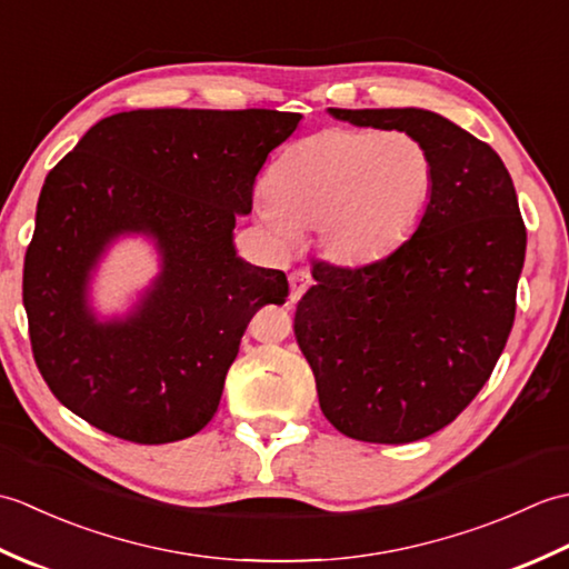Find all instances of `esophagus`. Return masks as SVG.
<instances>
[{"label": "esophagus", "mask_w": 569, "mask_h": 569, "mask_svg": "<svg viewBox=\"0 0 569 569\" xmlns=\"http://www.w3.org/2000/svg\"><path fill=\"white\" fill-rule=\"evenodd\" d=\"M288 283H291V300L296 303V300H300V296L308 291L310 273L308 271H293L291 276H288Z\"/></svg>", "instance_id": "esophagus-1"}]
</instances>
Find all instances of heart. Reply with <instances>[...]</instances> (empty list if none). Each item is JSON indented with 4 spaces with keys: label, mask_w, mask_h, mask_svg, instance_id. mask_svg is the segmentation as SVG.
<instances>
[{
    "label": "heart",
    "mask_w": 569,
    "mask_h": 569,
    "mask_svg": "<svg viewBox=\"0 0 569 569\" xmlns=\"http://www.w3.org/2000/svg\"><path fill=\"white\" fill-rule=\"evenodd\" d=\"M432 188L435 161L416 137L332 127L293 141L271 163L259 220L283 247L316 227L325 259L367 266L413 234Z\"/></svg>",
    "instance_id": "obj_1"
}]
</instances>
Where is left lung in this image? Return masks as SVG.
Here are the masks:
<instances>
[{
  "instance_id": "8db88e82",
  "label": "left lung",
  "mask_w": 569,
  "mask_h": 569,
  "mask_svg": "<svg viewBox=\"0 0 569 569\" xmlns=\"http://www.w3.org/2000/svg\"><path fill=\"white\" fill-rule=\"evenodd\" d=\"M428 147L435 188L413 237L359 269L312 263L296 340L325 418L347 438L403 445L462 413L513 328L526 224L499 153L442 114L328 110Z\"/></svg>"
}]
</instances>
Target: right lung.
Here are the masks:
<instances>
[{"label":"right lung","mask_w":569,"mask_h":569,"mask_svg":"<svg viewBox=\"0 0 569 569\" xmlns=\"http://www.w3.org/2000/svg\"><path fill=\"white\" fill-rule=\"evenodd\" d=\"M298 122L276 110L119 112L46 176L23 308L36 367L68 410L139 445L212 420L253 312L286 303V273L237 257L234 224ZM134 233L154 241L162 271L124 319H98L91 273Z\"/></svg>","instance_id":"add662e5"}]
</instances>
